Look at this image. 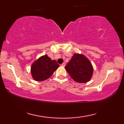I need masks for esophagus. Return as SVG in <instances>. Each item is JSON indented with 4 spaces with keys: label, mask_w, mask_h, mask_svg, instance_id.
<instances>
[{
    "label": "esophagus",
    "mask_w": 124,
    "mask_h": 124,
    "mask_svg": "<svg viewBox=\"0 0 124 124\" xmlns=\"http://www.w3.org/2000/svg\"><path fill=\"white\" fill-rule=\"evenodd\" d=\"M65 66H66V63H63L61 64V66L62 67H64Z\"/></svg>",
    "instance_id": "34e87169"
}]
</instances>
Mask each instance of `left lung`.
<instances>
[{
    "mask_svg": "<svg viewBox=\"0 0 124 124\" xmlns=\"http://www.w3.org/2000/svg\"><path fill=\"white\" fill-rule=\"evenodd\" d=\"M65 69L74 81L80 83H85L90 81L93 73V67L91 62L81 54H75L65 66Z\"/></svg>",
    "mask_w": 124,
    "mask_h": 124,
    "instance_id": "obj_1",
    "label": "left lung"
}]
</instances>
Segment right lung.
I'll return each mask as SVG.
<instances>
[{"instance_id": "1", "label": "right lung", "mask_w": 124, "mask_h": 124, "mask_svg": "<svg viewBox=\"0 0 124 124\" xmlns=\"http://www.w3.org/2000/svg\"><path fill=\"white\" fill-rule=\"evenodd\" d=\"M55 60H51L47 55L40 57L33 63L31 67V73L35 80H45L51 76L59 67Z\"/></svg>"}]
</instances>
